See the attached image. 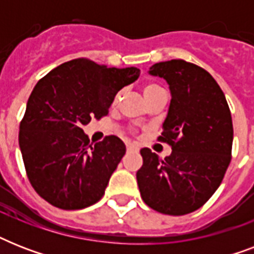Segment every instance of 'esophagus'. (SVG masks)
Returning a JSON list of instances; mask_svg holds the SVG:
<instances>
[{"label": "esophagus", "instance_id": "esophagus-1", "mask_svg": "<svg viewBox=\"0 0 254 254\" xmlns=\"http://www.w3.org/2000/svg\"><path fill=\"white\" fill-rule=\"evenodd\" d=\"M127 151H137V150H138V147L135 146V145H133V143H129V145L127 146Z\"/></svg>", "mask_w": 254, "mask_h": 254}]
</instances>
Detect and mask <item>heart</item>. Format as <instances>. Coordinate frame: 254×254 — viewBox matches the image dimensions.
Returning <instances> with one entry per match:
<instances>
[{"instance_id":"b5f03b06","label":"heart","mask_w":254,"mask_h":254,"mask_svg":"<svg viewBox=\"0 0 254 254\" xmlns=\"http://www.w3.org/2000/svg\"><path fill=\"white\" fill-rule=\"evenodd\" d=\"M161 91H163L162 88L159 87L158 84H155V83H147V84L143 85V95H145L146 100ZM120 97H121V92H119V93L115 96V99H113V105H116V104L119 103Z\"/></svg>"}]
</instances>
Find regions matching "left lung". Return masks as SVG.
Returning <instances> with one entry per match:
<instances>
[{
  "label": "left lung",
  "mask_w": 254,
  "mask_h": 254,
  "mask_svg": "<svg viewBox=\"0 0 254 254\" xmlns=\"http://www.w3.org/2000/svg\"><path fill=\"white\" fill-rule=\"evenodd\" d=\"M149 73L163 77L171 92L158 139L173 151L161 159L141 149L137 183L150 208L181 216L200 208L219 189L232 154V116L221 88L199 65L174 59L155 63Z\"/></svg>",
  "instance_id": "obj_1"
}]
</instances>
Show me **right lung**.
Returning <instances> with one entry per match:
<instances>
[{
  "mask_svg": "<svg viewBox=\"0 0 254 254\" xmlns=\"http://www.w3.org/2000/svg\"><path fill=\"white\" fill-rule=\"evenodd\" d=\"M139 76L80 58L65 62L34 87L19 125V147L30 183L50 204L81 209L103 197L127 151L116 135L91 143L83 130L108 115L117 92Z\"/></svg>",
  "mask_w": 254,
  "mask_h": 254,
  "instance_id": "right-lung-1",
  "label": "right lung"
}]
</instances>
